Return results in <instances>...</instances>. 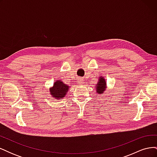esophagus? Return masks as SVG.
<instances>
[{
	"label": "esophagus",
	"instance_id": "34e87169",
	"mask_svg": "<svg viewBox=\"0 0 157 157\" xmlns=\"http://www.w3.org/2000/svg\"><path fill=\"white\" fill-rule=\"evenodd\" d=\"M84 82V79H82V78H80L78 79V83L79 84H82Z\"/></svg>",
	"mask_w": 157,
	"mask_h": 157
}]
</instances>
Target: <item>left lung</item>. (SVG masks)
<instances>
[{
  "label": "left lung",
  "instance_id": "left-lung-1",
  "mask_svg": "<svg viewBox=\"0 0 157 157\" xmlns=\"http://www.w3.org/2000/svg\"><path fill=\"white\" fill-rule=\"evenodd\" d=\"M96 92L98 94H103L106 90V82L105 80L102 77H99V81L96 86Z\"/></svg>",
  "mask_w": 157,
  "mask_h": 157
}]
</instances>
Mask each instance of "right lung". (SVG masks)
<instances>
[{"label":"right lung","instance_id":"add662e5","mask_svg":"<svg viewBox=\"0 0 157 157\" xmlns=\"http://www.w3.org/2000/svg\"><path fill=\"white\" fill-rule=\"evenodd\" d=\"M69 86L67 84L61 80H57L54 82L53 87L50 88V92L52 97L56 98V99H62L69 91Z\"/></svg>","mask_w":157,"mask_h":157}]
</instances>
